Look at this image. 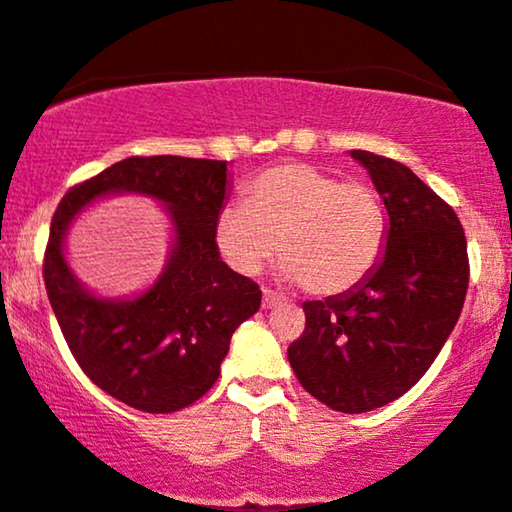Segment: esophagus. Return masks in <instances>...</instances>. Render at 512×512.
I'll list each match as a JSON object with an SVG mask.
<instances>
[{"label":"esophagus","instance_id":"1","mask_svg":"<svg viewBox=\"0 0 512 512\" xmlns=\"http://www.w3.org/2000/svg\"><path fill=\"white\" fill-rule=\"evenodd\" d=\"M278 304H283V297L276 295L274 290L264 288V293H262V307H264V309H271V307H278Z\"/></svg>","mask_w":512,"mask_h":512}]
</instances>
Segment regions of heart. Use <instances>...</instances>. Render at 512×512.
Here are the masks:
<instances>
[{
	"label": "heart",
	"instance_id": "obj_1",
	"mask_svg": "<svg viewBox=\"0 0 512 512\" xmlns=\"http://www.w3.org/2000/svg\"><path fill=\"white\" fill-rule=\"evenodd\" d=\"M215 238L231 269L257 274L278 250L288 278L333 297L359 286L383 260L387 212L366 181L283 163L245 186L243 208L222 210Z\"/></svg>",
	"mask_w": 512,
	"mask_h": 512
}]
</instances>
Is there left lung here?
I'll return each instance as SVG.
<instances>
[{
    "label": "left lung",
    "instance_id": "left-lung-1",
    "mask_svg": "<svg viewBox=\"0 0 512 512\" xmlns=\"http://www.w3.org/2000/svg\"><path fill=\"white\" fill-rule=\"evenodd\" d=\"M383 198V260L342 295L304 302L288 361L312 397L364 413L409 392L437 359L468 293V243L454 208L397 160L352 151Z\"/></svg>",
    "mask_w": 512,
    "mask_h": 512
}]
</instances>
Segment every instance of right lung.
Segmentation results:
<instances>
[{
	"label": "right lung",
	"mask_w": 512,
	"mask_h": 512,
	"mask_svg": "<svg viewBox=\"0 0 512 512\" xmlns=\"http://www.w3.org/2000/svg\"><path fill=\"white\" fill-rule=\"evenodd\" d=\"M111 190L163 199L175 224L166 271L127 303L89 296L62 257L72 217ZM224 200L226 160L132 155L75 184L51 217L42 274L63 338L87 378L132 409L172 413L198 401L217 383L231 335L260 309V286L219 257Z\"/></svg>",
	"instance_id": "right-lung-1"
}]
</instances>
